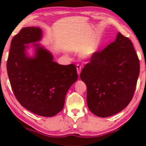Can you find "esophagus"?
<instances>
[{
	"instance_id": "34e87169",
	"label": "esophagus",
	"mask_w": 146,
	"mask_h": 146,
	"mask_svg": "<svg viewBox=\"0 0 146 146\" xmlns=\"http://www.w3.org/2000/svg\"><path fill=\"white\" fill-rule=\"evenodd\" d=\"M76 68H77V72H78V74L79 76H80V73H81L82 66H80V64H77V66H76Z\"/></svg>"
}]
</instances>
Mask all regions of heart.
Masks as SVG:
<instances>
[{
  "mask_svg": "<svg viewBox=\"0 0 146 146\" xmlns=\"http://www.w3.org/2000/svg\"><path fill=\"white\" fill-rule=\"evenodd\" d=\"M95 51H96V47L94 46H91L85 52V55H86V56H91Z\"/></svg>",
  "mask_w": 146,
  "mask_h": 146,
  "instance_id": "obj_1",
  "label": "heart"
}]
</instances>
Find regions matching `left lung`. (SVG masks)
<instances>
[{"label":"left lung","mask_w":146,"mask_h":146,"mask_svg":"<svg viewBox=\"0 0 146 146\" xmlns=\"http://www.w3.org/2000/svg\"><path fill=\"white\" fill-rule=\"evenodd\" d=\"M140 63L133 44L118 33L116 40L95 52L82 70L87 86L89 110L100 117H110L125 108L133 98Z\"/></svg>","instance_id":"8db88e82"}]
</instances>
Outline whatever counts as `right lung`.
<instances>
[{"instance_id": "1", "label": "right lung", "mask_w": 146, "mask_h": 146, "mask_svg": "<svg viewBox=\"0 0 146 146\" xmlns=\"http://www.w3.org/2000/svg\"><path fill=\"white\" fill-rule=\"evenodd\" d=\"M38 27L23 28L14 36L7 61L10 84L24 108L42 117H53L62 110L68 90L78 78L73 64H58L39 44L34 58L26 54L27 44L40 40Z\"/></svg>"}]
</instances>
